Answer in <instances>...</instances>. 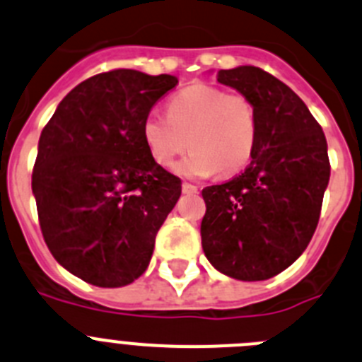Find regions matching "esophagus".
I'll list each match as a JSON object with an SVG mask.
<instances>
[{"label": "esophagus", "mask_w": 362, "mask_h": 362, "mask_svg": "<svg viewBox=\"0 0 362 362\" xmlns=\"http://www.w3.org/2000/svg\"><path fill=\"white\" fill-rule=\"evenodd\" d=\"M182 191H184V194H197L198 187L197 185L189 184V182H184V185H182Z\"/></svg>", "instance_id": "1"}]
</instances>
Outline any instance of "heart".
I'll list each match as a JSON object with an SVG mask.
<instances>
[{
    "label": "heart",
    "mask_w": 362,
    "mask_h": 362,
    "mask_svg": "<svg viewBox=\"0 0 362 362\" xmlns=\"http://www.w3.org/2000/svg\"><path fill=\"white\" fill-rule=\"evenodd\" d=\"M257 114L248 96L194 83L175 94L168 116L150 114L143 139L151 158L171 168L180 153L192 148L178 171L187 177L234 175L241 171L257 144Z\"/></svg>",
    "instance_id": "b5f03b06"
}]
</instances>
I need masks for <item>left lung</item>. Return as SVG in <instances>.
Here are the masks:
<instances>
[{
    "mask_svg": "<svg viewBox=\"0 0 362 362\" xmlns=\"http://www.w3.org/2000/svg\"><path fill=\"white\" fill-rule=\"evenodd\" d=\"M218 82L250 98L259 132L248 168L202 191V246L223 275L268 280L302 255L318 227L330 177L325 134L307 105L261 67L221 69Z\"/></svg>",
    "mask_w": 362,
    "mask_h": 362,
    "instance_id": "left-lung-1",
    "label": "left lung"
}]
</instances>
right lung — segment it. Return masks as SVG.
<instances>
[{
	"instance_id": "1",
	"label": "right lung",
	"mask_w": 362,
	"mask_h": 362,
	"mask_svg": "<svg viewBox=\"0 0 362 362\" xmlns=\"http://www.w3.org/2000/svg\"><path fill=\"white\" fill-rule=\"evenodd\" d=\"M171 74H94L59 103L39 139L32 191L42 238L60 266L98 288L146 272L182 180L151 158L143 123L177 87Z\"/></svg>"
}]
</instances>
